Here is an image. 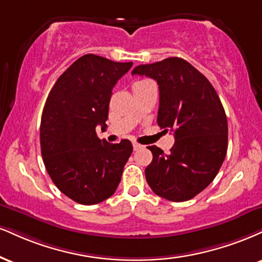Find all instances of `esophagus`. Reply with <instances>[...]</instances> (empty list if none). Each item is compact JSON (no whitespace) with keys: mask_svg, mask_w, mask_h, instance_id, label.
<instances>
[{"mask_svg":"<svg viewBox=\"0 0 262 262\" xmlns=\"http://www.w3.org/2000/svg\"><path fill=\"white\" fill-rule=\"evenodd\" d=\"M141 147H143V145H140V144H138L137 141H133V149L137 151V150H139V149H141Z\"/></svg>","mask_w":262,"mask_h":262,"instance_id":"esophagus-1","label":"esophagus"}]
</instances>
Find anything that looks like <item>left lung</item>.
<instances>
[{"instance_id":"obj_1","label":"left lung","mask_w":262,"mask_h":262,"mask_svg":"<svg viewBox=\"0 0 262 262\" xmlns=\"http://www.w3.org/2000/svg\"><path fill=\"white\" fill-rule=\"evenodd\" d=\"M132 74L159 84L157 124L174 134L171 152L149 146L152 161L145 169L147 184L169 201H187L203 191L225 161L228 146L226 112L216 90L190 63L179 57L140 64Z\"/></svg>"}]
</instances>
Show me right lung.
<instances>
[{
	"instance_id": "obj_1",
	"label": "right lung",
	"mask_w": 262,
	"mask_h": 262,
	"mask_svg": "<svg viewBox=\"0 0 262 262\" xmlns=\"http://www.w3.org/2000/svg\"><path fill=\"white\" fill-rule=\"evenodd\" d=\"M133 62L101 56L78 58L50 91L40 125L41 155L52 182L69 199L95 205L116 191L133 151L128 139L110 144L96 127H107L112 89Z\"/></svg>"
}]
</instances>
